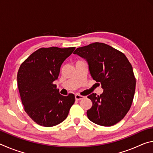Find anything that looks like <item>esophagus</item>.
Masks as SVG:
<instances>
[{
  "mask_svg": "<svg viewBox=\"0 0 153 153\" xmlns=\"http://www.w3.org/2000/svg\"><path fill=\"white\" fill-rule=\"evenodd\" d=\"M84 98V97H83V96H82V95H79L77 94L75 95V98H76V100H80L83 99Z\"/></svg>",
  "mask_w": 153,
  "mask_h": 153,
  "instance_id": "1",
  "label": "esophagus"
}]
</instances>
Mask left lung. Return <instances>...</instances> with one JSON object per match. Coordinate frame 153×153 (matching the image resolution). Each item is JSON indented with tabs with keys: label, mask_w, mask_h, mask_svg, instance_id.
<instances>
[{
	"label": "left lung",
	"mask_w": 153,
	"mask_h": 153,
	"mask_svg": "<svg viewBox=\"0 0 153 153\" xmlns=\"http://www.w3.org/2000/svg\"><path fill=\"white\" fill-rule=\"evenodd\" d=\"M74 54L85 59L93 79L103 89L88 96L92 107L87 116L93 123L111 126L123 119L132 104L136 88L133 68L123 53L104 43L77 48Z\"/></svg>",
	"instance_id": "obj_1"
}]
</instances>
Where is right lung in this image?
<instances>
[{
	"label": "right lung",
	"mask_w": 153,
	"mask_h": 153,
	"mask_svg": "<svg viewBox=\"0 0 153 153\" xmlns=\"http://www.w3.org/2000/svg\"><path fill=\"white\" fill-rule=\"evenodd\" d=\"M76 47L41 48L23 62L17 73V86L24 110L37 124L58 125L67 118L75 96L59 94L54 82L63 61Z\"/></svg>",
	"instance_id": "obj_1"
}]
</instances>
